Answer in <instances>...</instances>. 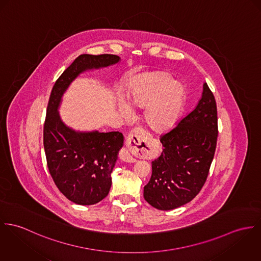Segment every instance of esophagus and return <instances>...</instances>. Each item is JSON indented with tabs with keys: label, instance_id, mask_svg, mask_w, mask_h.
<instances>
[{
	"label": "esophagus",
	"instance_id": "obj_1",
	"mask_svg": "<svg viewBox=\"0 0 261 261\" xmlns=\"http://www.w3.org/2000/svg\"><path fill=\"white\" fill-rule=\"evenodd\" d=\"M145 136L144 131L139 129L133 130L127 137V148L121 151L120 158L125 162H134L135 158L133 156L140 155L139 146L142 141H144Z\"/></svg>",
	"mask_w": 261,
	"mask_h": 261
}]
</instances>
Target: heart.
<instances>
[{"instance_id":"heart-1","label":"heart","mask_w":261,"mask_h":261,"mask_svg":"<svg viewBox=\"0 0 261 261\" xmlns=\"http://www.w3.org/2000/svg\"><path fill=\"white\" fill-rule=\"evenodd\" d=\"M185 100L184 89L162 71L148 72L139 77L128 93L127 102L119 99L117 106L124 117L132 113L131 107L144 108L143 121L154 132L171 129L178 121Z\"/></svg>"}]
</instances>
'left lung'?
<instances>
[{"mask_svg":"<svg viewBox=\"0 0 261 261\" xmlns=\"http://www.w3.org/2000/svg\"><path fill=\"white\" fill-rule=\"evenodd\" d=\"M217 109L207 83L195 108L160 137L161 155L152 161V175L144 198L159 210L190 202L201 190L214 157Z\"/></svg>","mask_w":261,"mask_h":261,"instance_id":"obj_1","label":"left lung"}]
</instances>
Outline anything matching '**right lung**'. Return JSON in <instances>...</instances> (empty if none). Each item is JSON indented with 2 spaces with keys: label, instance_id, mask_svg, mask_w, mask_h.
Instances as JSON below:
<instances>
[{
  "label": "right lung",
  "instance_id": "1",
  "mask_svg": "<svg viewBox=\"0 0 261 261\" xmlns=\"http://www.w3.org/2000/svg\"><path fill=\"white\" fill-rule=\"evenodd\" d=\"M116 55H80L63 72L52 89L44 125L47 165L59 190L72 202L93 205L111 188V173L124 144L120 132L79 131L66 125L59 108L67 89L81 74L116 65Z\"/></svg>",
  "mask_w": 261,
  "mask_h": 261
}]
</instances>
